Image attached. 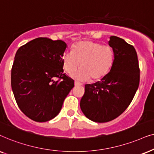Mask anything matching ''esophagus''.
I'll use <instances>...</instances> for the list:
<instances>
[{
	"instance_id": "34e87169",
	"label": "esophagus",
	"mask_w": 154,
	"mask_h": 154,
	"mask_svg": "<svg viewBox=\"0 0 154 154\" xmlns=\"http://www.w3.org/2000/svg\"><path fill=\"white\" fill-rule=\"evenodd\" d=\"M82 83L79 82H77L75 81V86H82Z\"/></svg>"
}]
</instances>
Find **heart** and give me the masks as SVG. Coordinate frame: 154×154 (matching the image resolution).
<instances>
[{
	"label": "heart",
	"mask_w": 154,
	"mask_h": 154,
	"mask_svg": "<svg viewBox=\"0 0 154 154\" xmlns=\"http://www.w3.org/2000/svg\"><path fill=\"white\" fill-rule=\"evenodd\" d=\"M63 68L72 74L82 68L72 77L78 80H98L109 72L114 63V52L111 47L92 41H81L67 51L62 58Z\"/></svg>",
	"instance_id": "b5f03b06"
}]
</instances>
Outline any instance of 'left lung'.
<instances>
[{
    "mask_svg": "<svg viewBox=\"0 0 154 154\" xmlns=\"http://www.w3.org/2000/svg\"><path fill=\"white\" fill-rule=\"evenodd\" d=\"M108 45L114 52V63L101 81L86 85L80 101L84 115L91 121L106 122L121 115L132 101L139 87V68L134 46L116 36Z\"/></svg>",
    "mask_w": 154,
    "mask_h": 154,
    "instance_id": "left-lung-1",
    "label": "left lung"
}]
</instances>
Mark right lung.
<instances>
[{"mask_svg":"<svg viewBox=\"0 0 154 154\" xmlns=\"http://www.w3.org/2000/svg\"><path fill=\"white\" fill-rule=\"evenodd\" d=\"M67 46L61 40L40 37L16 53L12 89L20 109L34 121H49L58 116L74 87L73 79L63 74L62 58Z\"/></svg>","mask_w":154,"mask_h":154,"instance_id":"right-lung-1","label":"right lung"}]
</instances>
